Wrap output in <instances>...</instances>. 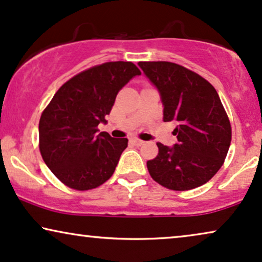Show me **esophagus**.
Here are the masks:
<instances>
[{
    "mask_svg": "<svg viewBox=\"0 0 262 262\" xmlns=\"http://www.w3.org/2000/svg\"><path fill=\"white\" fill-rule=\"evenodd\" d=\"M130 141L133 142V144L135 145V146H141V145L144 144V141L140 140V139H138V138H134V139H132Z\"/></svg>",
    "mask_w": 262,
    "mask_h": 262,
    "instance_id": "34e87169",
    "label": "esophagus"
}]
</instances>
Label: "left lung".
<instances>
[{
  "mask_svg": "<svg viewBox=\"0 0 262 262\" xmlns=\"http://www.w3.org/2000/svg\"><path fill=\"white\" fill-rule=\"evenodd\" d=\"M157 87L163 121L177 122L173 147L157 142L158 155L147 161L156 183L173 191H187L210 180L224 164L232 129L219 94L207 79L170 61H140Z\"/></svg>",
  "mask_w": 262,
  "mask_h": 262,
  "instance_id": "left-lung-1",
  "label": "left lung"
}]
</instances>
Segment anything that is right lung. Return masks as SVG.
<instances>
[{"instance_id":"obj_1","label":"right lung","mask_w":262,"mask_h":262,"mask_svg":"<svg viewBox=\"0 0 262 262\" xmlns=\"http://www.w3.org/2000/svg\"><path fill=\"white\" fill-rule=\"evenodd\" d=\"M141 72L130 61H108L65 82L39 118V152L62 184L77 191L100 186L112 177L128 139L99 133L116 95Z\"/></svg>"}]
</instances>
